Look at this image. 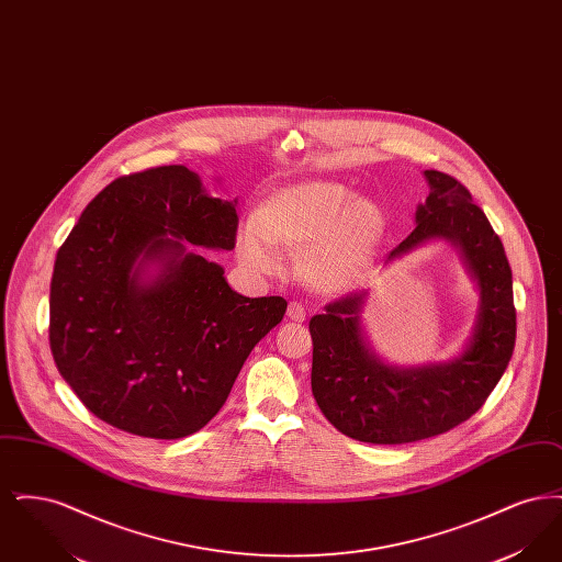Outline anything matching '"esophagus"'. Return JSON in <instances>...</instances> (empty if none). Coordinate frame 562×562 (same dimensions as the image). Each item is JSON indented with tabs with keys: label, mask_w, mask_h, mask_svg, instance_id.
I'll return each instance as SVG.
<instances>
[{
	"label": "esophagus",
	"mask_w": 562,
	"mask_h": 562,
	"mask_svg": "<svg viewBox=\"0 0 562 562\" xmlns=\"http://www.w3.org/2000/svg\"><path fill=\"white\" fill-rule=\"evenodd\" d=\"M286 316H289L291 321L303 322L305 321V307H303L301 303L293 301V303H289V312H286Z\"/></svg>",
	"instance_id": "esophagus-1"
}]
</instances>
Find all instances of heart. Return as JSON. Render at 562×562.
<instances>
[{
    "mask_svg": "<svg viewBox=\"0 0 562 562\" xmlns=\"http://www.w3.org/2000/svg\"><path fill=\"white\" fill-rule=\"evenodd\" d=\"M387 234L373 200L335 181H307L266 198L238 232V257L257 273H276V243L299 252V273L322 294H348L367 282Z\"/></svg>",
    "mask_w": 562,
    "mask_h": 562,
    "instance_id": "1",
    "label": "heart"
}]
</instances>
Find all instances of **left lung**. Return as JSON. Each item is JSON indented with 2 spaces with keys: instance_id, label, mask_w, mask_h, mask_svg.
I'll return each instance as SVG.
<instances>
[{
  "instance_id": "obj_1",
  "label": "left lung",
  "mask_w": 562,
  "mask_h": 562,
  "mask_svg": "<svg viewBox=\"0 0 562 562\" xmlns=\"http://www.w3.org/2000/svg\"><path fill=\"white\" fill-rule=\"evenodd\" d=\"M429 195L417 227L385 266L428 241H449L479 289L472 333L451 360L390 364L364 330L369 291L326 305L310 321L314 339L312 392L324 417L353 440L404 445L445 434L470 419L508 369L516 341L512 269L504 244L470 191L453 177L424 170Z\"/></svg>"
}]
</instances>
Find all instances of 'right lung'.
<instances>
[{
    "label": "right lung",
    "instance_id": "add662e5",
    "mask_svg": "<svg viewBox=\"0 0 562 562\" xmlns=\"http://www.w3.org/2000/svg\"><path fill=\"white\" fill-rule=\"evenodd\" d=\"M236 206L188 166H160L109 183L58 248L54 362L109 426L160 440L204 428L284 318L282 296H241L192 248L232 250Z\"/></svg>",
    "mask_w": 562,
    "mask_h": 562
}]
</instances>
